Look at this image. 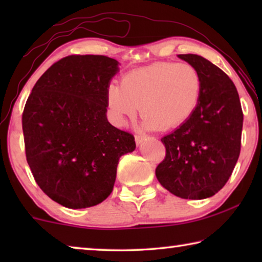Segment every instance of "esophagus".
Here are the masks:
<instances>
[{
	"instance_id": "esophagus-1",
	"label": "esophagus",
	"mask_w": 262,
	"mask_h": 262,
	"mask_svg": "<svg viewBox=\"0 0 262 262\" xmlns=\"http://www.w3.org/2000/svg\"><path fill=\"white\" fill-rule=\"evenodd\" d=\"M145 140H147V137L143 136V135H135V142H136L137 145L141 144L142 142L145 141Z\"/></svg>"
}]
</instances>
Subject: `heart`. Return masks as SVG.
Segmentation results:
<instances>
[{
  "label": "heart",
  "instance_id": "obj_1",
  "mask_svg": "<svg viewBox=\"0 0 262 262\" xmlns=\"http://www.w3.org/2000/svg\"><path fill=\"white\" fill-rule=\"evenodd\" d=\"M201 89V74L193 64L155 62L123 75L121 86L110 85L106 104L115 125L126 126L141 106L142 127L165 132L192 117Z\"/></svg>",
  "mask_w": 262,
  "mask_h": 262
}]
</instances>
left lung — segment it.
I'll return each instance as SVG.
<instances>
[{
  "mask_svg": "<svg viewBox=\"0 0 262 262\" xmlns=\"http://www.w3.org/2000/svg\"><path fill=\"white\" fill-rule=\"evenodd\" d=\"M178 57L200 72L201 96L192 117L161 140L166 155L156 177L176 196L202 200L223 188L236 166L244 115L237 89L223 70L196 54Z\"/></svg>",
  "mask_w": 262,
  "mask_h": 262,
  "instance_id": "8db88e82",
  "label": "left lung"
}]
</instances>
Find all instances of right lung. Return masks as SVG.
<instances>
[{
  "mask_svg": "<svg viewBox=\"0 0 262 262\" xmlns=\"http://www.w3.org/2000/svg\"><path fill=\"white\" fill-rule=\"evenodd\" d=\"M119 62L104 55H69L38 79L26 100V161L47 196L70 209L98 205L112 193L122 155L134 136L106 118V94Z\"/></svg>",
  "mask_w": 262,
  "mask_h": 262,
  "instance_id": "right-lung-1",
  "label": "right lung"
}]
</instances>
